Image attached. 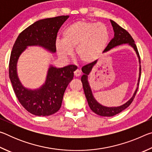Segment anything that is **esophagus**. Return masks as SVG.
I'll use <instances>...</instances> for the list:
<instances>
[{"instance_id":"esophagus-1","label":"esophagus","mask_w":152,"mask_h":152,"mask_svg":"<svg viewBox=\"0 0 152 152\" xmlns=\"http://www.w3.org/2000/svg\"><path fill=\"white\" fill-rule=\"evenodd\" d=\"M74 76H75L76 77H79L81 75V72H80V70H75L74 71Z\"/></svg>"}]
</instances>
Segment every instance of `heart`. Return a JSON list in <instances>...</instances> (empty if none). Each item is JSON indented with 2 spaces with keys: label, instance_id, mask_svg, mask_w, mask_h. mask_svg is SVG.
Segmentation results:
<instances>
[{
  "label": "heart",
  "instance_id": "1",
  "mask_svg": "<svg viewBox=\"0 0 152 152\" xmlns=\"http://www.w3.org/2000/svg\"><path fill=\"white\" fill-rule=\"evenodd\" d=\"M110 39L108 27L101 23L77 20L67 26L62 33V39H58L56 48L58 56L68 59L75 48L80 61L88 63L103 52Z\"/></svg>",
  "mask_w": 152,
  "mask_h": 152
}]
</instances>
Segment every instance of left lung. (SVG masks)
<instances>
[{
  "label": "left lung",
  "instance_id": "1",
  "mask_svg": "<svg viewBox=\"0 0 152 152\" xmlns=\"http://www.w3.org/2000/svg\"><path fill=\"white\" fill-rule=\"evenodd\" d=\"M110 20V23H111V25L113 28V31H114V33H115L114 37L110 40V42L109 43L107 47L104 50L103 52H107V51H109L110 50H111L112 48L116 47V46L124 44V43H127V44L131 45L133 49H134V50L135 51V52L137 55V57L139 58V62H140V64L141 61H140V54H139L137 46H136L134 40H133L132 36H131V35L127 31L123 29V28H122L121 27H120L119 25L116 23L115 21H113V20ZM96 61L97 60L94 61L93 62L90 63L86 66H84L82 68V71L84 74L81 77V81L82 83V86H83L84 94H85V96L87 99V101H88L90 108H91V109L94 113H95L97 115H101V116H103V117L114 116V115L119 114V113L123 111V110H125L126 108H127L133 102V99H134L135 94L137 93L139 84H140L141 70V65H140V74H139L137 87V88H136L134 94L133 95V96L131 98V99L129 100L127 102H125L124 104L121 105V106L117 107H107L102 106V104H99V102L95 100L93 95H92L91 88V87H90L88 81V75L91 72L94 66L96 64Z\"/></svg>",
  "mask_w": 152,
  "mask_h": 152
}]
</instances>
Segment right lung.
Segmentation results:
<instances>
[{
    "mask_svg": "<svg viewBox=\"0 0 152 152\" xmlns=\"http://www.w3.org/2000/svg\"><path fill=\"white\" fill-rule=\"evenodd\" d=\"M69 15L41 19L20 33L15 42L9 66V78L18 100L28 112L37 116H49L60 109L64 92L74 77L77 66L68 65L61 68L50 66L45 83L39 88H25L19 79L17 64L27 46L37 45L51 53L56 51L58 30Z\"/></svg>",
    "mask_w": 152,
    "mask_h": 152,
    "instance_id": "add662e5",
    "label": "right lung"
}]
</instances>
